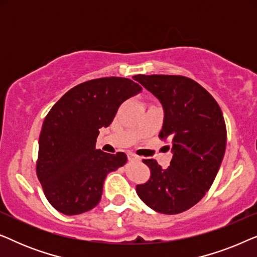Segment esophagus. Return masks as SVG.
Here are the masks:
<instances>
[{
	"label": "esophagus",
	"instance_id": "1",
	"mask_svg": "<svg viewBox=\"0 0 257 257\" xmlns=\"http://www.w3.org/2000/svg\"><path fill=\"white\" fill-rule=\"evenodd\" d=\"M127 157H128L130 160H140V158L138 156H136V154H133V153H128Z\"/></svg>",
	"mask_w": 257,
	"mask_h": 257
}]
</instances>
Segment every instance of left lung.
Returning <instances> with one entry per match:
<instances>
[{
    "instance_id": "obj_1",
    "label": "left lung",
    "mask_w": 257,
    "mask_h": 257,
    "mask_svg": "<svg viewBox=\"0 0 257 257\" xmlns=\"http://www.w3.org/2000/svg\"><path fill=\"white\" fill-rule=\"evenodd\" d=\"M133 79L163 104L159 138L171 143L173 151L166 170L156 160H143L151 175L136 186L137 194L158 213H182L203 198L220 168L227 140L222 111L212 94L188 77L138 75Z\"/></svg>"
}]
</instances>
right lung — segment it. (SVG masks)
<instances>
[{"label":"right lung","instance_id":"obj_1","mask_svg":"<svg viewBox=\"0 0 257 257\" xmlns=\"http://www.w3.org/2000/svg\"><path fill=\"white\" fill-rule=\"evenodd\" d=\"M142 86L128 78L91 79L69 90L49 111L38 142L36 174L50 205L65 215L92 209L106 175L127 160L125 153L96 149L99 128Z\"/></svg>","mask_w":257,"mask_h":257}]
</instances>
